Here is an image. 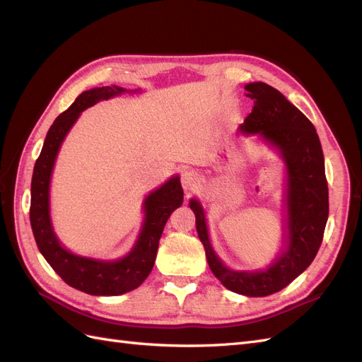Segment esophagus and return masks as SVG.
<instances>
[{"instance_id":"obj_1","label":"esophagus","mask_w":362,"mask_h":362,"mask_svg":"<svg viewBox=\"0 0 362 362\" xmlns=\"http://www.w3.org/2000/svg\"><path fill=\"white\" fill-rule=\"evenodd\" d=\"M199 175L193 172V170H185L181 175V184H182V189L185 193H192L196 189L199 187Z\"/></svg>"}]
</instances>
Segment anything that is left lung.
<instances>
[{"label":"left lung","instance_id":"obj_1","mask_svg":"<svg viewBox=\"0 0 362 362\" xmlns=\"http://www.w3.org/2000/svg\"><path fill=\"white\" fill-rule=\"evenodd\" d=\"M245 89L254 100V108L240 125L238 134L255 136L275 151L286 173L282 240L275 258L259 270L226 266L213 247L201 199L192 198L189 205L214 276L237 294L264 298L287 287L311 264L322 245L329 201L322 145L308 117L266 83H249Z\"/></svg>","mask_w":362,"mask_h":362}]
</instances>
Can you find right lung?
I'll list each match as a JSON object with an SVG mask.
<instances>
[{
	"label": "right lung",
	"instance_id": "1",
	"mask_svg": "<svg viewBox=\"0 0 362 362\" xmlns=\"http://www.w3.org/2000/svg\"><path fill=\"white\" fill-rule=\"evenodd\" d=\"M119 86L93 87L84 90L74 104L51 125L36 160L31 180L30 223L43 258L68 286L92 296H119L140 287L154 267L158 242L170 214L181 206L184 192L180 175H173L160 187L149 192L141 210L144 222L137 240L127 255L117 259H101L74 254L64 247L54 233L49 210L51 177L62 144L81 113L96 103L122 93H140Z\"/></svg>",
	"mask_w": 362,
	"mask_h": 362
}]
</instances>
